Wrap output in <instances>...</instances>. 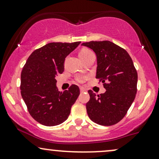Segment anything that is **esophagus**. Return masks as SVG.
I'll use <instances>...</instances> for the list:
<instances>
[{
  "label": "esophagus",
  "instance_id": "obj_1",
  "mask_svg": "<svg viewBox=\"0 0 159 159\" xmlns=\"http://www.w3.org/2000/svg\"><path fill=\"white\" fill-rule=\"evenodd\" d=\"M80 90H81V93H84V92L87 91V90H86L85 88H84V87L80 88Z\"/></svg>",
  "mask_w": 159,
  "mask_h": 159
}]
</instances>
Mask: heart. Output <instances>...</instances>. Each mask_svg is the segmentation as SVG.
Instances as JSON below:
<instances>
[{
    "instance_id": "heart-1",
    "label": "heart",
    "mask_w": 159,
    "mask_h": 159,
    "mask_svg": "<svg viewBox=\"0 0 159 159\" xmlns=\"http://www.w3.org/2000/svg\"><path fill=\"white\" fill-rule=\"evenodd\" d=\"M93 52L91 50H89V49H87V48H84L80 50L79 53H78V55H79L80 58H81V57H84V56H86V55L90 54V53ZM86 78L85 77H79L77 79H76V81H77L78 83H84L85 81Z\"/></svg>"
}]
</instances>
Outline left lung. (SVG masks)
<instances>
[{"mask_svg": "<svg viewBox=\"0 0 159 159\" xmlns=\"http://www.w3.org/2000/svg\"><path fill=\"white\" fill-rule=\"evenodd\" d=\"M82 45L96 54V78L106 89L100 95L88 91V116L100 125H114L127 114L137 93L138 74L133 60L125 49L111 41H89Z\"/></svg>", "mask_w": 159, "mask_h": 159, "instance_id": "left-lung-1", "label": "left lung"}]
</instances>
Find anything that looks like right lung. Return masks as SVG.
Wrapping results in <instances>:
<instances>
[{"mask_svg":"<svg viewBox=\"0 0 159 159\" xmlns=\"http://www.w3.org/2000/svg\"><path fill=\"white\" fill-rule=\"evenodd\" d=\"M81 41L53 42L35 49L30 55L20 75V93L31 116L44 126L58 125L67 119L72 106L80 95L72 84L58 91L55 77L64 70L66 57Z\"/></svg>","mask_w":159,"mask_h":159,"instance_id":"1","label":"right lung"}]
</instances>
